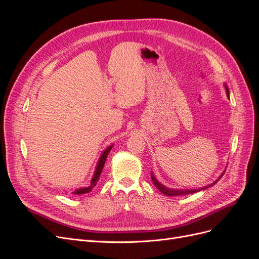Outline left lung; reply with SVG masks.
Masks as SVG:
<instances>
[{
    "instance_id": "8db88e82",
    "label": "left lung",
    "mask_w": 259,
    "mask_h": 259,
    "mask_svg": "<svg viewBox=\"0 0 259 259\" xmlns=\"http://www.w3.org/2000/svg\"><path fill=\"white\" fill-rule=\"evenodd\" d=\"M225 89H226L227 96L229 97V89H228V86H227L226 84H225ZM224 174H225V173H223V174L221 175V177H219V178L216 180V182H214L213 184L207 185V186L202 187V188H198V189H173V188H167V187H165V186H163L162 184H160V183L158 182V180L155 179V177H154V175H153L152 173H151V179H152L153 185H154L156 188H158V189H159L163 194L168 195V197H178V195H185V194L195 193V192H198V191L207 189V188H209V187H211L213 185H215V184L218 182V180L223 177Z\"/></svg>"
}]
</instances>
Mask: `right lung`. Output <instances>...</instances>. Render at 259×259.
Instances as JSON below:
<instances>
[{
  "label": "right lung",
  "mask_w": 259,
  "mask_h": 259,
  "mask_svg": "<svg viewBox=\"0 0 259 259\" xmlns=\"http://www.w3.org/2000/svg\"><path fill=\"white\" fill-rule=\"evenodd\" d=\"M111 148H112V146L108 147V148L106 149V150L103 152V154L100 155L99 161H98V163H97L96 169H95V174H94V176H93V178H92V180H91V184H90L88 187H84V188H80V189H76V190L73 192L74 194H85V193H89V192H91V191L93 190V188L96 186V184H97V182H98V179H99V177H100L101 171H103V168H104V165H105L106 159H107V156H108L109 152H110Z\"/></svg>",
  "instance_id": "add662e5"
}]
</instances>
